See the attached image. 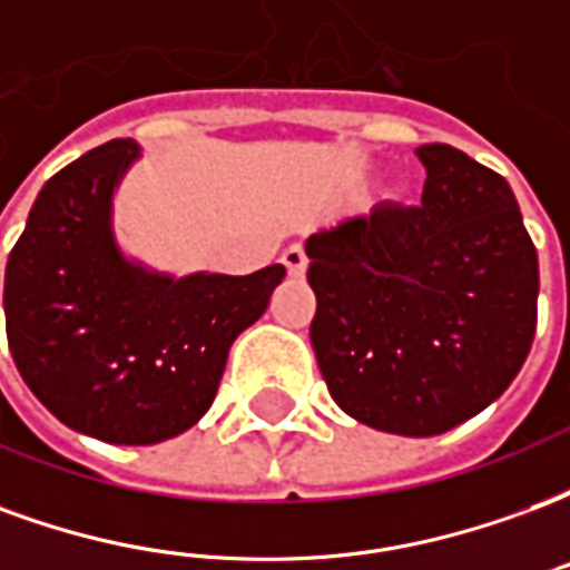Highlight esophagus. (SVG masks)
<instances>
[{"mask_svg":"<svg viewBox=\"0 0 570 570\" xmlns=\"http://www.w3.org/2000/svg\"><path fill=\"white\" fill-rule=\"evenodd\" d=\"M284 265L286 272L293 274V277H302V274L308 272V256H305V247L302 244H293V247L284 249Z\"/></svg>","mask_w":570,"mask_h":570,"instance_id":"1","label":"esophagus"}]
</instances>
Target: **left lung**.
<instances>
[{"mask_svg":"<svg viewBox=\"0 0 570 570\" xmlns=\"http://www.w3.org/2000/svg\"><path fill=\"white\" fill-rule=\"evenodd\" d=\"M421 207L382 200L308 237L311 345L360 424L436 436L510 387L538 326V249L501 174L454 146L415 149Z\"/></svg>","mask_w":570,"mask_h":570,"instance_id":"left-lung-1","label":"left lung"}]
</instances>
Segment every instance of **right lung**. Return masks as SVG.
I'll use <instances>...</instances> for the list:
<instances>
[{"mask_svg": "<svg viewBox=\"0 0 570 570\" xmlns=\"http://www.w3.org/2000/svg\"><path fill=\"white\" fill-rule=\"evenodd\" d=\"M137 155L134 140H112L45 183L2 296L27 387L67 428L116 445L170 440L204 419L228 347L286 274L167 277L125 259L112 191Z\"/></svg>", "mask_w": 570, "mask_h": 570, "instance_id": "1", "label": "right lung"}]
</instances>
